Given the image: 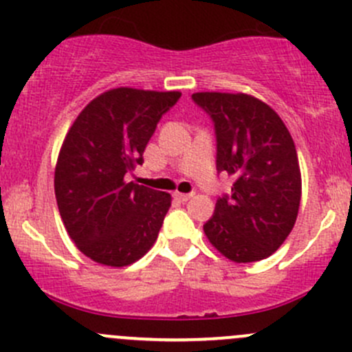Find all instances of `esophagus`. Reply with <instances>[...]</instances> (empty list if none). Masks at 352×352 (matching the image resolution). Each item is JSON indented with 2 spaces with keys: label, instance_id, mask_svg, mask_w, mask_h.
<instances>
[{
  "label": "esophagus",
  "instance_id": "obj_1",
  "mask_svg": "<svg viewBox=\"0 0 352 352\" xmlns=\"http://www.w3.org/2000/svg\"><path fill=\"white\" fill-rule=\"evenodd\" d=\"M173 196H175V199H179L180 203H186V201H189L190 197L194 196V194H184V192H175L173 194Z\"/></svg>",
  "mask_w": 352,
  "mask_h": 352
}]
</instances>
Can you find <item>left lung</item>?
Returning a JSON list of instances; mask_svg holds the SVG:
<instances>
[{
  "instance_id": "obj_1",
  "label": "left lung",
  "mask_w": 352,
  "mask_h": 352,
  "mask_svg": "<svg viewBox=\"0 0 352 352\" xmlns=\"http://www.w3.org/2000/svg\"><path fill=\"white\" fill-rule=\"evenodd\" d=\"M214 124L217 170L234 177L204 223L208 241L234 263L274 254L296 223L301 170L291 132L261 100L244 93H196Z\"/></svg>"
}]
</instances>
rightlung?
I'll return each mask as SVG.
<instances>
[{
	"instance_id": "obj_1",
	"label": "right lung",
	"mask_w": 352,
	"mask_h": 352,
	"mask_svg": "<svg viewBox=\"0 0 352 352\" xmlns=\"http://www.w3.org/2000/svg\"><path fill=\"white\" fill-rule=\"evenodd\" d=\"M179 91L117 87L78 113L61 144L54 196L77 249L104 267H127L156 242L168 192L125 182Z\"/></svg>"
}]
</instances>
